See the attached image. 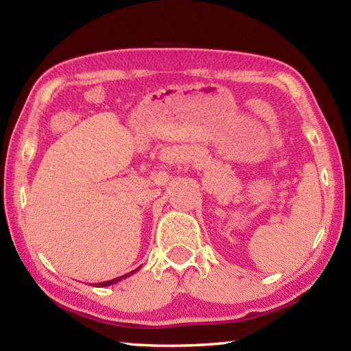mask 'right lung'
I'll use <instances>...</instances> for the list:
<instances>
[{
  "label": "right lung",
  "instance_id": "1",
  "mask_svg": "<svg viewBox=\"0 0 351 351\" xmlns=\"http://www.w3.org/2000/svg\"><path fill=\"white\" fill-rule=\"evenodd\" d=\"M136 271H139V268H138V269H134V271H132V272H128V274H125V276H121V277H116V278H112V280H108V282H100V283H94V287H99V288L110 287V285H112V283H117L119 280H122V278H127V277H130V276H132V274H134Z\"/></svg>",
  "mask_w": 351,
  "mask_h": 351
}]
</instances>
